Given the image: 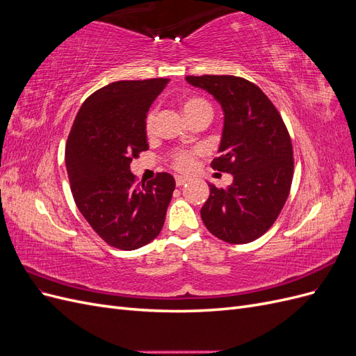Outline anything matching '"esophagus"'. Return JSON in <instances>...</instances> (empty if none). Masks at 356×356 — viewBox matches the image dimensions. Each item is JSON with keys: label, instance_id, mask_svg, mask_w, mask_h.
<instances>
[{"label": "esophagus", "instance_id": "1", "mask_svg": "<svg viewBox=\"0 0 356 356\" xmlns=\"http://www.w3.org/2000/svg\"><path fill=\"white\" fill-rule=\"evenodd\" d=\"M187 181H188V178H187V177H177V178H175V182H177V186H178V187H182V186H184Z\"/></svg>", "mask_w": 356, "mask_h": 356}]
</instances>
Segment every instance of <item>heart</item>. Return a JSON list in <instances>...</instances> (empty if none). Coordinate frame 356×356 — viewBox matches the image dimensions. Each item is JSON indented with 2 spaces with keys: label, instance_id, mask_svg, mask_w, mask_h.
Returning <instances> with one entry per match:
<instances>
[{
  "label": "heart",
  "instance_id": "b5f03b06",
  "mask_svg": "<svg viewBox=\"0 0 356 356\" xmlns=\"http://www.w3.org/2000/svg\"><path fill=\"white\" fill-rule=\"evenodd\" d=\"M182 110H184L187 117L195 115L197 113H209L212 114V108L207 99L200 96H188L182 102ZM156 124V111H149L145 117V132L153 134ZM199 149H188V152H181L174 157V168L181 172H190L196 166V159L199 156Z\"/></svg>",
  "mask_w": 356,
  "mask_h": 356
}]
</instances>
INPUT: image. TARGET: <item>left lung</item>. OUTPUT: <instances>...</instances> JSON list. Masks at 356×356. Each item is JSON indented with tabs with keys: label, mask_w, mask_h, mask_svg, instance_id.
<instances>
[{
	"label": "left lung",
	"mask_w": 356,
	"mask_h": 356,
	"mask_svg": "<svg viewBox=\"0 0 356 356\" xmlns=\"http://www.w3.org/2000/svg\"><path fill=\"white\" fill-rule=\"evenodd\" d=\"M186 80L221 104L224 127L211 166L233 175L232 186L209 184L203 224L229 243L263 236L281 213L294 174L293 144L281 114L264 92L234 75H188Z\"/></svg>",
	"instance_id": "obj_1"
}]
</instances>
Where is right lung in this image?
I'll use <instances>...</instances> for the list:
<instances>
[{
	"instance_id": "right-lung-1",
	"label": "right lung",
	"mask_w": 356,
	"mask_h": 356,
	"mask_svg": "<svg viewBox=\"0 0 356 356\" xmlns=\"http://www.w3.org/2000/svg\"><path fill=\"white\" fill-rule=\"evenodd\" d=\"M169 79L123 80L92 93L75 117L65 163L83 217L114 248L132 251L157 238L175 190L161 172L136 184L131 161L147 152L145 117Z\"/></svg>"
}]
</instances>
